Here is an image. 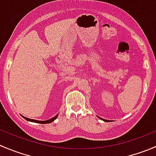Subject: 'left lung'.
<instances>
[{"instance_id": "8db88e82", "label": "left lung", "mask_w": 156, "mask_h": 156, "mask_svg": "<svg viewBox=\"0 0 156 156\" xmlns=\"http://www.w3.org/2000/svg\"><path fill=\"white\" fill-rule=\"evenodd\" d=\"M104 120V121H107V120Z\"/></svg>"}]
</instances>
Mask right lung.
<instances>
[{
	"mask_svg": "<svg viewBox=\"0 0 156 156\" xmlns=\"http://www.w3.org/2000/svg\"><path fill=\"white\" fill-rule=\"evenodd\" d=\"M58 117V115H56L55 116H54L53 118H51L49 119V120H45V121H40V120H32V119H30V118H27V117H25V116H23V118L26 119L27 120H28V121H31V122H34V123H42V124H45V123H52V121H54V120H55V119Z\"/></svg>",
	"mask_w": 156,
	"mask_h": 156,
	"instance_id": "obj_1",
	"label": "right lung"
}]
</instances>
